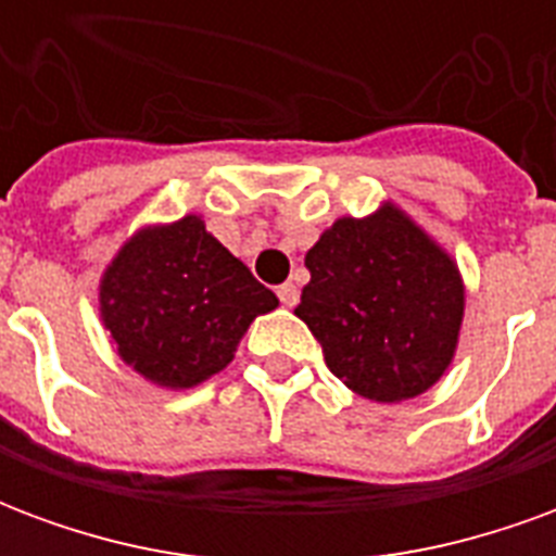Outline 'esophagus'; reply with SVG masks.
Listing matches in <instances>:
<instances>
[{"mask_svg": "<svg viewBox=\"0 0 556 556\" xmlns=\"http://www.w3.org/2000/svg\"><path fill=\"white\" fill-rule=\"evenodd\" d=\"M277 294H279V301H282V306H298V301H301V291H298V286H294V282H282V286H279L277 289Z\"/></svg>", "mask_w": 556, "mask_h": 556, "instance_id": "1", "label": "esophagus"}]
</instances>
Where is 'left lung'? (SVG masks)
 <instances>
[{
	"label": "left lung",
	"instance_id": "1",
	"mask_svg": "<svg viewBox=\"0 0 556 556\" xmlns=\"http://www.w3.org/2000/svg\"><path fill=\"white\" fill-rule=\"evenodd\" d=\"M306 267L294 315L342 384L396 405L441 381L465 321V279L408 211L384 199L366 217H339L306 253Z\"/></svg>",
	"mask_w": 556,
	"mask_h": 556
}]
</instances>
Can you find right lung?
<instances>
[{"instance_id":"add662e5","label":"right lung","mask_w":556,"mask_h":556,"mask_svg":"<svg viewBox=\"0 0 556 556\" xmlns=\"http://www.w3.org/2000/svg\"><path fill=\"white\" fill-rule=\"evenodd\" d=\"M277 306V294L199 214L134 231L98 282V313L115 354L163 390H193L223 372L250 325Z\"/></svg>"}]
</instances>
